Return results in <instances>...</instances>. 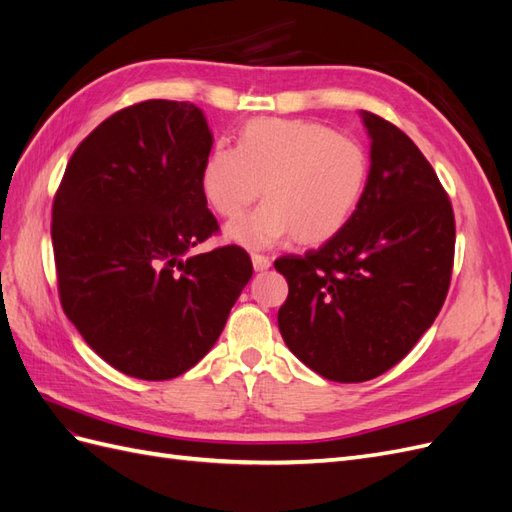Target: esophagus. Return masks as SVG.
I'll return each mask as SVG.
<instances>
[{"label":"esophagus","mask_w":512,"mask_h":512,"mask_svg":"<svg viewBox=\"0 0 512 512\" xmlns=\"http://www.w3.org/2000/svg\"><path fill=\"white\" fill-rule=\"evenodd\" d=\"M252 265H254L256 271H265V269L271 267V258L265 256V254L254 252V254H252Z\"/></svg>","instance_id":"obj_1"}]
</instances>
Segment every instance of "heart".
<instances>
[{
    "mask_svg": "<svg viewBox=\"0 0 512 512\" xmlns=\"http://www.w3.org/2000/svg\"><path fill=\"white\" fill-rule=\"evenodd\" d=\"M369 179V153L352 136L307 119H252L237 145L218 143L205 158L200 185L209 205L235 220L260 196L265 203L228 226L247 247L292 235L314 245L335 237L354 215Z\"/></svg>",
    "mask_w": 512,
    "mask_h": 512,
    "instance_id": "1",
    "label": "heart"
}]
</instances>
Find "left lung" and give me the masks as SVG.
Returning a JSON list of instances; mask_svg holds the SVG:
<instances>
[{
    "mask_svg": "<svg viewBox=\"0 0 512 512\" xmlns=\"http://www.w3.org/2000/svg\"><path fill=\"white\" fill-rule=\"evenodd\" d=\"M367 188L350 222L318 250L286 254L277 312L286 346L333 382L395 367L444 305L455 262V213L436 170L391 121L363 113Z\"/></svg>",
    "mask_w": 512,
    "mask_h": 512,
    "instance_id": "left-lung-1",
    "label": "left lung"
}]
</instances>
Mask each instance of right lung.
Returning a JSON list of instances; mask_svg holds the SVG:
<instances>
[{
	"label": "right lung",
	"mask_w": 512,
	"mask_h": 512,
	"mask_svg": "<svg viewBox=\"0 0 512 512\" xmlns=\"http://www.w3.org/2000/svg\"><path fill=\"white\" fill-rule=\"evenodd\" d=\"M213 145L190 102L121 108L83 138L53 200L59 301L89 348L141 380L185 374L218 342L252 277L220 232L200 170Z\"/></svg>",
	"instance_id": "add662e5"
}]
</instances>
